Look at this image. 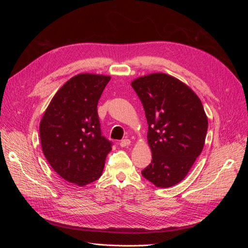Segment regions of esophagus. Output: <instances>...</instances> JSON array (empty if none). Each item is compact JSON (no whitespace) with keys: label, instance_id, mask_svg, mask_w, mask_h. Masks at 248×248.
<instances>
[{"label":"esophagus","instance_id":"1","mask_svg":"<svg viewBox=\"0 0 248 248\" xmlns=\"http://www.w3.org/2000/svg\"><path fill=\"white\" fill-rule=\"evenodd\" d=\"M130 144H131V140H121V141L119 142L120 147H122V148L128 147Z\"/></svg>","mask_w":248,"mask_h":248}]
</instances>
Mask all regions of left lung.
Wrapping results in <instances>:
<instances>
[{
	"label": "left lung",
	"mask_w": 248,
	"mask_h": 248,
	"mask_svg": "<svg viewBox=\"0 0 248 248\" xmlns=\"http://www.w3.org/2000/svg\"><path fill=\"white\" fill-rule=\"evenodd\" d=\"M149 125L152 161L141 171L159 188L171 187L187 176L205 145L208 118L199 96L167 73L133 79Z\"/></svg>",
	"instance_id": "1"
}]
</instances>
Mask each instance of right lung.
<instances>
[{"instance_id": "right-lung-1", "label": "right lung", "mask_w": 248, "mask_h": 248, "mask_svg": "<svg viewBox=\"0 0 248 248\" xmlns=\"http://www.w3.org/2000/svg\"><path fill=\"white\" fill-rule=\"evenodd\" d=\"M109 76L80 73L58 90L39 125L42 152L59 176L85 186L102 175L111 142L101 136L97 104Z\"/></svg>"}]
</instances>
